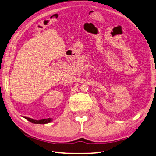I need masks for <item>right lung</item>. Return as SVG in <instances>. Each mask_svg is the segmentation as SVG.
<instances>
[{
    "label": "right lung",
    "mask_w": 156,
    "mask_h": 156,
    "mask_svg": "<svg viewBox=\"0 0 156 156\" xmlns=\"http://www.w3.org/2000/svg\"><path fill=\"white\" fill-rule=\"evenodd\" d=\"M26 120H27L28 121H30V122L34 123V124H47L48 122H51V118H48L47 119H42V120H33L32 118H27L26 117L25 118Z\"/></svg>",
    "instance_id": "obj_1"
}]
</instances>
